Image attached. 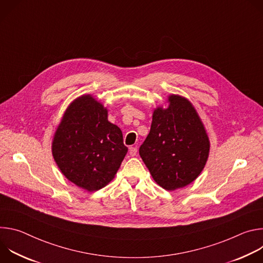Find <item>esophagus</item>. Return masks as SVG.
<instances>
[{
    "label": "esophagus",
    "instance_id": "esophagus-1",
    "mask_svg": "<svg viewBox=\"0 0 263 263\" xmlns=\"http://www.w3.org/2000/svg\"><path fill=\"white\" fill-rule=\"evenodd\" d=\"M129 154H130V156H136V154H137V147L136 146H131L129 148Z\"/></svg>",
    "mask_w": 263,
    "mask_h": 263
}]
</instances>
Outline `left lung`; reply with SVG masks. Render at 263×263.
<instances>
[{
	"instance_id": "8db88e82",
	"label": "left lung",
	"mask_w": 263,
	"mask_h": 263,
	"mask_svg": "<svg viewBox=\"0 0 263 263\" xmlns=\"http://www.w3.org/2000/svg\"><path fill=\"white\" fill-rule=\"evenodd\" d=\"M210 141L191 101L179 95L167 97V107L154 109L151 130L139 155L154 181L166 191L194 182L204 170Z\"/></svg>"
}]
</instances>
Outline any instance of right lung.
Instances as JSON below:
<instances>
[{"instance_id": "obj_1", "label": "right lung", "mask_w": 263, "mask_h": 263, "mask_svg": "<svg viewBox=\"0 0 263 263\" xmlns=\"http://www.w3.org/2000/svg\"><path fill=\"white\" fill-rule=\"evenodd\" d=\"M128 152L121 129L91 95L74 99L54 133L52 154L65 178L87 192L114 180Z\"/></svg>"}]
</instances>
